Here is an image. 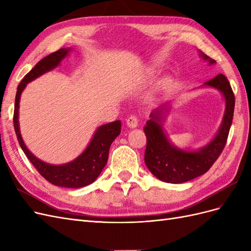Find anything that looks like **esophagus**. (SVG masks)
Returning a JSON list of instances; mask_svg holds the SVG:
<instances>
[{"mask_svg":"<svg viewBox=\"0 0 251 251\" xmlns=\"http://www.w3.org/2000/svg\"><path fill=\"white\" fill-rule=\"evenodd\" d=\"M126 126L130 128H135L138 126V118L136 116H130L126 119Z\"/></svg>","mask_w":251,"mask_h":251,"instance_id":"34e87169","label":"esophagus"}]
</instances>
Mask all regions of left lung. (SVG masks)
<instances>
[{"instance_id": "left-lung-1", "label": "left lung", "mask_w": 251, "mask_h": 251, "mask_svg": "<svg viewBox=\"0 0 251 251\" xmlns=\"http://www.w3.org/2000/svg\"><path fill=\"white\" fill-rule=\"evenodd\" d=\"M199 55L208 65L216 64L215 59L200 50ZM201 88L218 90L225 100L224 115L218 132L203 147L197 150L181 149L171 141L162 124L170 113L171 101L164 102L151 112L143 127L147 135L144 162L156 178L166 183H183L206 173L222 153L228 137L234 109V95L228 79L223 74H219Z\"/></svg>"}]
</instances>
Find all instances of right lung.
<instances>
[{"mask_svg":"<svg viewBox=\"0 0 251 251\" xmlns=\"http://www.w3.org/2000/svg\"><path fill=\"white\" fill-rule=\"evenodd\" d=\"M71 51L72 48H62L56 52L51 53V54L41 59L32 68L31 71L25 75V77L22 79L18 86L16 103H14L13 124L14 131H16L23 151L45 179L56 186L79 188L93 183L100 175L108 162L111 144L121 132V121L116 120L98 126L87 148L72 161L64 164H50L35 157L29 151L24 140H23L19 120L21 95L28 83L40 77L41 75L55 69L69 55Z\"/></svg>","mask_w":251,"mask_h":251,"instance_id":"1","label":"right lung"}]
</instances>
